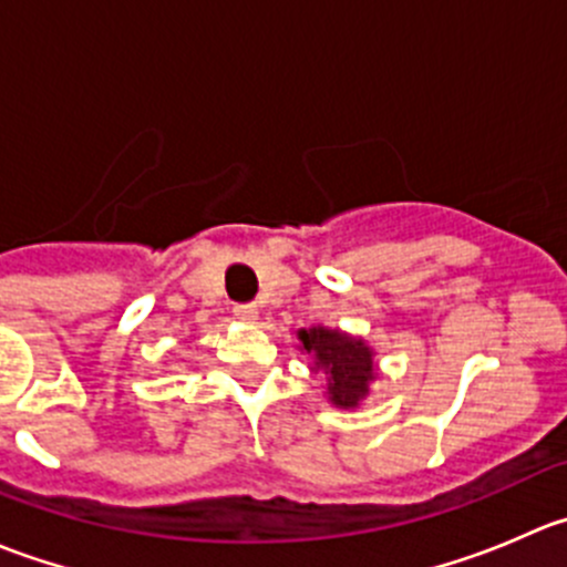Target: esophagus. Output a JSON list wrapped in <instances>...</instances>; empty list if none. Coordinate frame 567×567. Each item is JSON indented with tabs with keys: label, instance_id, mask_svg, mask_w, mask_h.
Instances as JSON below:
<instances>
[{
	"label": "esophagus",
	"instance_id": "esophagus-1",
	"mask_svg": "<svg viewBox=\"0 0 567 567\" xmlns=\"http://www.w3.org/2000/svg\"><path fill=\"white\" fill-rule=\"evenodd\" d=\"M233 316H236L238 320H244V323H255L257 307L255 305H236L233 307Z\"/></svg>",
	"mask_w": 567,
	"mask_h": 567
}]
</instances>
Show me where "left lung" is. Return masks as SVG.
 <instances>
[{"label": "left lung", "mask_w": 567, "mask_h": 567, "mask_svg": "<svg viewBox=\"0 0 567 567\" xmlns=\"http://www.w3.org/2000/svg\"><path fill=\"white\" fill-rule=\"evenodd\" d=\"M301 351L312 357V370L326 373V394L337 409H357L368 398L370 384L375 381L373 348L359 337L346 334L340 329H312L299 331Z\"/></svg>", "instance_id": "obj_1"}]
</instances>
